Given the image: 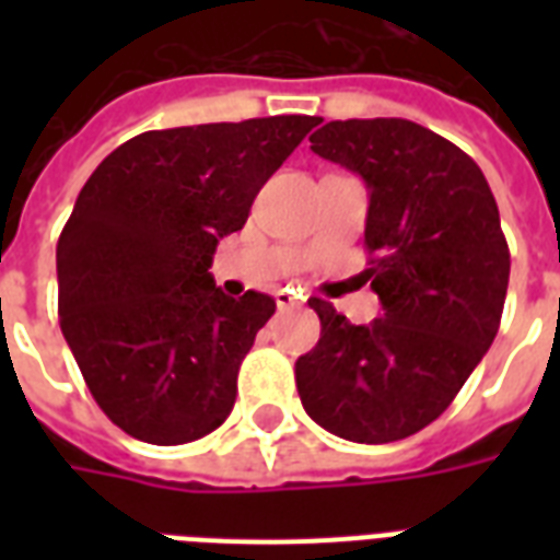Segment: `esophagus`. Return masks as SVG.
I'll use <instances>...</instances> for the list:
<instances>
[{"label": "esophagus", "instance_id": "34e87169", "mask_svg": "<svg viewBox=\"0 0 560 560\" xmlns=\"http://www.w3.org/2000/svg\"><path fill=\"white\" fill-rule=\"evenodd\" d=\"M276 305H279V311H293V307L305 305V299L296 296V293H290V290H279V293H276Z\"/></svg>", "mask_w": 560, "mask_h": 560}]
</instances>
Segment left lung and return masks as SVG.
Masks as SVG:
<instances>
[{
  "label": "left lung",
  "instance_id": "8db88e82",
  "mask_svg": "<svg viewBox=\"0 0 560 560\" xmlns=\"http://www.w3.org/2000/svg\"><path fill=\"white\" fill-rule=\"evenodd\" d=\"M311 151L366 183L383 316L351 325L311 299L323 334L296 360L299 398L340 439L398 442L451 407L494 342L512 267L500 211L477 162L407 118L328 121Z\"/></svg>",
  "mask_w": 560,
  "mask_h": 560
}]
</instances>
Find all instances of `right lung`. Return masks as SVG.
<instances>
[{"instance_id":"add662e5","label":"right lung","mask_w":560,"mask_h":560,"mask_svg":"<svg viewBox=\"0 0 560 560\" xmlns=\"http://www.w3.org/2000/svg\"><path fill=\"white\" fill-rule=\"evenodd\" d=\"M314 116L148 130L92 171L57 241V314L92 398L139 442L186 444L235 407L237 369L276 314L211 279L220 237Z\"/></svg>"}]
</instances>
